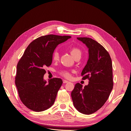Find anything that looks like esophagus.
Masks as SVG:
<instances>
[{
    "label": "esophagus",
    "mask_w": 131,
    "mask_h": 131,
    "mask_svg": "<svg viewBox=\"0 0 131 131\" xmlns=\"http://www.w3.org/2000/svg\"><path fill=\"white\" fill-rule=\"evenodd\" d=\"M63 82L64 83H68V81L65 80H63Z\"/></svg>",
    "instance_id": "34e87169"
}]
</instances>
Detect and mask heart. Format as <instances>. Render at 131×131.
Masks as SVG:
<instances>
[{
	"instance_id": "b5f03b06",
	"label": "heart",
	"mask_w": 131,
	"mask_h": 131,
	"mask_svg": "<svg viewBox=\"0 0 131 131\" xmlns=\"http://www.w3.org/2000/svg\"><path fill=\"white\" fill-rule=\"evenodd\" d=\"M70 52L72 54V56L74 58H76L78 56H81L82 54V52L79 48L75 47H73L71 48L70 49ZM52 58V60L54 61H56L59 60V53L58 51L56 50L53 52ZM59 73L61 75H62V76L67 79H70L72 77V74L71 72L67 70H61V71H60Z\"/></svg>"
}]
</instances>
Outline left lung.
Listing matches in <instances>:
<instances>
[{
  "mask_svg": "<svg viewBox=\"0 0 131 131\" xmlns=\"http://www.w3.org/2000/svg\"><path fill=\"white\" fill-rule=\"evenodd\" d=\"M89 48V59L81 73L82 79H88L84 88L77 83L71 93L74 107L85 115L101 108L108 99L113 88V66L108 52L97 41L90 38H77Z\"/></svg>",
  "mask_w": 131,
  "mask_h": 131,
  "instance_id": "1",
  "label": "left lung"
}]
</instances>
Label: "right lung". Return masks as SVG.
Instances as JSON below:
<instances>
[{
	"instance_id": "obj_1",
	"label": "right lung",
	"mask_w": 131,
	"mask_h": 131,
	"mask_svg": "<svg viewBox=\"0 0 131 131\" xmlns=\"http://www.w3.org/2000/svg\"><path fill=\"white\" fill-rule=\"evenodd\" d=\"M71 38L53 34L39 37L27 46L18 62L15 85L20 100L32 111H46L54 102L63 81L53 78L47 84L43 80L45 68L51 65L57 45Z\"/></svg>"
}]
</instances>
